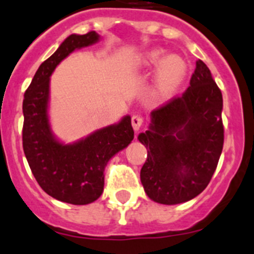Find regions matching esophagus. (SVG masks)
Listing matches in <instances>:
<instances>
[{"label":"esophagus","instance_id":"obj_1","mask_svg":"<svg viewBox=\"0 0 254 254\" xmlns=\"http://www.w3.org/2000/svg\"><path fill=\"white\" fill-rule=\"evenodd\" d=\"M143 126V119L139 116V115H133L132 116V127L135 132L140 129Z\"/></svg>","mask_w":254,"mask_h":254}]
</instances>
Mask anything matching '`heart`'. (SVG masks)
<instances>
[{
  "instance_id": "heart-1",
  "label": "heart",
  "mask_w": 254,
  "mask_h": 254,
  "mask_svg": "<svg viewBox=\"0 0 254 254\" xmlns=\"http://www.w3.org/2000/svg\"><path fill=\"white\" fill-rule=\"evenodd\" d=\"M137 66L143 71L157 70L155 87L162 96H169L177 91L188 75V64L179 55H169L163 49H152L140 55Z\"/></svg>"
}]
</instances>
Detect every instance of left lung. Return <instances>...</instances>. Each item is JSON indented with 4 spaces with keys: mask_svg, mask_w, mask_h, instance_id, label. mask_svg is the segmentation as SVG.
<instances>
[{
    "mask_svg": "<svg viewBox=\"0 0 254 254\" xmlns=\"http://www.w3.org/2000/svg\"><path fill=\"white\" fill-rule=\"evenodd\" d=\"M222 94L210 69L197 60L182 96L153 110L140 182L148 197L164 205L189 201L209 185L223 147Z\"/></svg>",
    "mask_w": 254,
    "mask_h": 254,
    "instance_id": "1",
    "label": "left lung"
}]
</instances>
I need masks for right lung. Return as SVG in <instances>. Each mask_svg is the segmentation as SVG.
<instances>
[{
	"label": "right lung",
	"mask_w": 254,
	"mask_h": 254,
	"mask_svg": "<svg viewBox=\"0 0 254 254\" xmlns=\"http://www.w3.org/2000/svg\"><path fill=\"white\" fill-rule=\"evenodd\" d=\"M99 38L94 31L67 37L42 63L23 100L22 140L29 168L48 195L72 205L90 204L101 196L107 162L134 137L129 116L72 144L60 143L50 130L47 112L50 75L70 53L94 44Z\"/></svg>",
	"instance_id": "obj_1"
}]
</instances>
